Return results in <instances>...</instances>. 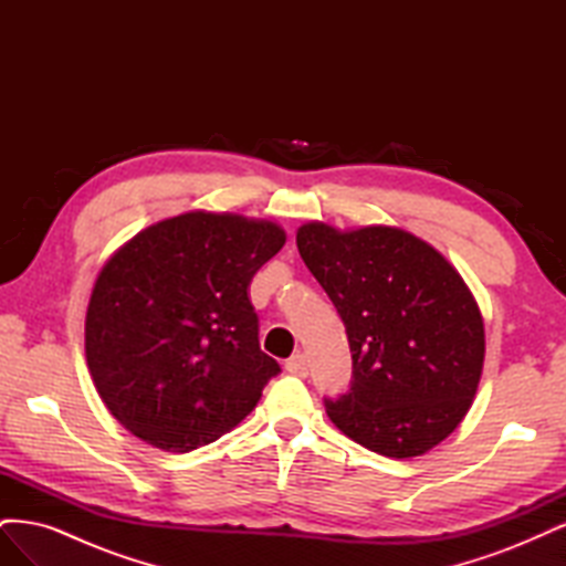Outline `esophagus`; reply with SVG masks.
<instances>
[{"label":"esophagus","mask_w":566,"mask_h":566,"mask_svg":"<svg viewBox=\"0 0 566 566\" xmlns=\"http://www.w3.org/2000/svg\"><path fill=\"white\" fill-rule=\"evenodd\" d=\"M285 370L297 375V378H306V375H310V361H306L304 354H295L285 361Z\"/></svg>","instance_id":"obj_1"}]
</instances>
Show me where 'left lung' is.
Listing matches in <instances>:
<instances>
[{
  "label": "left lung",
  "instance_id": "obj_1",
  "mask_svg": "<svg viewBox=\"0 0 566 566\" xmlns=\"http://www.w3.org/2000/svg\"><path fill=\"white\" fill-rule=\"evenodd\" d=\"M297 250L352 349L347 394L323 399L337 430L387 458L434 449L482 378L484 321L465 281L432 245L391 227L342 233L312 221Z\"/></svg>",
  "mask_w": 566,
  "mask_h": 566
}]
</instances>
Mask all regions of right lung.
<instances>
[{
  "label": "right lung",
  "mask_w": 566,
  "mask_h": 566,
  "mask_svg": "<svg viewBox=\"0 0 566 566\" xmlns=\"http://www.w3.org/2000/svg\"><path fill=\"white\" fill-rule=\"evenodd\" d=\"M283 245L271 221L186 212L101 269L84 349L101 399L134 437L188 453L256 406L281 366L260 347L248 285Z\"/></svg>",
  "instance_id": "1"
}]
</instances>
